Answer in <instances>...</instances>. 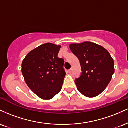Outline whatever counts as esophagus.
<instances>
[{
  "label": "esophagus",
  "instance_id": "34e87169",
  "mask_svg": "<svg viewBox=\"0 0 128 128\" xmlns=\"http://www.w3.org/2000/svg\"><path fill=\"white\" fill-rule=\"evenodd\" d=\"M72 69L70 68V70H68V73H72Z\"/></svg>",
  "mask_w": 128,
  "mask_h": 128
}]
</instances>
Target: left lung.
Instances as JSON below:
<instances>
[{
	"label": "left lung",
	"mask_w": 128,
	"mask_h": 128,
	"mask_svg": "<svg viewBox=\"0 0 128 128\" xmlns=\"http://www.w3.org/2000/svg\"><path fill=\"white\" fill-rule=\"evenodd\" d=\"M70 49L78 57L82 73L74 80L79 92L94 98L104 92L114 73V60L102 46L92 42L71 44Z\"/></svg>",
	"instance_id": "8db88e82"
}]
</instances>
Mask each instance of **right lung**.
<instances>
[{"label": "right lung", "instance_id": "obj_1", "mask_svg": "<svg viewBox=\"0 0 128 128\" xmlns=\"http://www.w3.org/2000/svg\"><path fill=\"white\" fill-rule=\"evenodd\" d=\"M61 46L45 43L26 56L22 64V72L26 84L44 100L52 99L62 88L66 74L64 60L58 57Z\"/></svg>", "mask_w": 128, "mask_h": 128}]
</instances>
